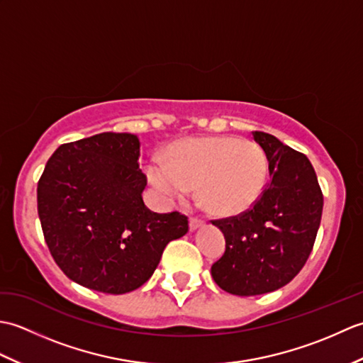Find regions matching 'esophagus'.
Listing matches in <instances>:
<instances>
[{
    "label": "esophagus",
    "mask_w": 363,
    "mask_h": 363,
    "mask_svg": "<svg viewBox=\"0 0 363 363\" xmlns=\"http://www.w3.org/2000/svg\"><path fill=\"white\" fill-rule=\"evenodd\" d=\"M190 230H196L199 228L204 226V221L203 220H196V218H190Z\"/></svg>",
    "instance_id": "esophagus-1"
}]
</instances>
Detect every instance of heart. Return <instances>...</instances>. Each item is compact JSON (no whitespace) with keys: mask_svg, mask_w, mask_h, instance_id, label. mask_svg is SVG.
<instances>
[{"mask_svg":"<svg viewBox=\"0 0 363 363\" xmlns=\"http://www.w3.org/2000/svg\"><path fill=\"white\" fill-rule=\"evenodd\" d=\"M151 186L169 199H181L199 186V201L217 217L251 211L268 181L264 148L246 138L190 137L168 146L164 162L146 167Z\"/></svg>","mask_w":363,"mask_h":363,"instance_id":"b5f03b06","label":"heart"}]
</instances>
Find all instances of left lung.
<instances>
[{"label":"left lung","mask_w":363,"mask_h":363,"mask_svg":"<svg viewBox=\"0 0 363 363\" xmlns=\"http://www.w3.org/2000/svg\"><path fill=\"white\" fill-rule=\"evenodd\" d=\"M252 137L267 152L269 184L251 211L212 221L226 238V251L211 273L220 289L237 296L287 285L309 259L323 212L311 160L272 134L254 130Z\"/></svg>","instance_id":"1"}]
</instances>
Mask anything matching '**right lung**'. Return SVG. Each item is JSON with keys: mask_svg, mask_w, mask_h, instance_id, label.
<instances>
[{"mask_svg": "<svg viewBox=\"0 0 363 363\" xmlns=\"http://www.w3.org/2000/svg\"><path fill=\"white\" fill-rule=\"evenodd\" d=\"M138 156L135 134L101 133L60 145L46 162L37 186L45 242L82 287L111 295L138 289L168 242L187 234V217L145 206Z\"/></svg>", "mask_w": 363, "mask_h": 363, "instance_id": "add662e5", "label": "right lung"}]
</instances>
